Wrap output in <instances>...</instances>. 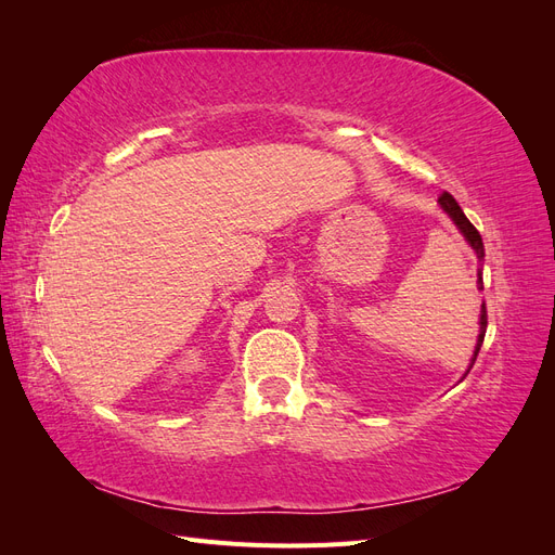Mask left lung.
Instances as JSON below:
<instances>
[{
	"instance_id": "8db88e82",
	"label": "left lung",
	"mask_w": 555,
	"mask_h": 555,
	"mask_svg": "<svg viewBox=\"0 0 555 555\" xmlns=\"http://www.w3.org/2000/svg\"><path fill=\"white\" fill-rule=\"evenodd\" d=\"M440 208L451 217L453 220V224L459 227V231L463 233L465 236V241L469 243V247L475 249V255H477V259L479 261H483V243H481V236H479V231L473 227V222L467 220L465 217V212L461 210V206L456 204V198H453L449 192H442L440 194ZM477 284H479V289H483V282H481V268L477 271ZM486 324H489V319H486V304H481V317H479V335H477V347H475V354H473V363H469V367L475 365V361H477V354H479V349H481V343H483V335H486ZM469 367H467V373H469ZM465 373V375H467Z\"/></svg>"
}]
</instances>
